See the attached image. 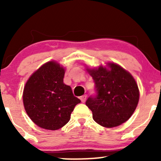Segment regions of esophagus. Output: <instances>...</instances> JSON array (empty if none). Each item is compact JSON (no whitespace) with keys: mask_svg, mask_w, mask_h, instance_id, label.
<instances>
[{"mask_svg":"<svg viewBox=\"0 0 161 161\" xmlns=\"http://www.w3.org/2000/svg\"><path fill=\"white\" fill-rule=\"evenodd\" d=\"M86 98H87V95H84L81 96V97H80V100H81V101H82V103H84L85 101H86Z\"/></svg>","mask_w":161,"mask_h":161,"instance_id":"obj_1","label":"esophagus"}]
</instances>
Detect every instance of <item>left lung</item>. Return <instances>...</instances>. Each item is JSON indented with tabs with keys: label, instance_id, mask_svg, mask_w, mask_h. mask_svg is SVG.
<instances>
[{
	"label": "left lung",
	"instance_id": "left-lung-1",
	"mask_svg": "<svg viewBox=\"0 0 161 161\" xmlns=\"http://www.w3.org/2000/svg\"><path fill=\"white\" fill-rule=\"evenodd\" d=\"M108 68L87 69L95 84V96L86 104L96 123L107 128L121 125L132 115L139 100L138 85L128 71L114 63Z\"/></svg>",
	"mask_w": 161,
	"mask_h": 161
}]
</instances>
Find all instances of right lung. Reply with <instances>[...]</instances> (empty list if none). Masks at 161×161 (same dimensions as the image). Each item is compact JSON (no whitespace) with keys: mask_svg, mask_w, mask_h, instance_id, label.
<instances>
[{"mask_svg":"<svg viewBox=\"0 0 161 161\" xmlns=\"http://www.w3.org/2000/svg\"><path fill=\"white\" fill-rule=\"evenodd\" d=\"M65 69L55 61L42 65L29 77L23 90V104L28 116L38 126L57 130L70 119L81 101L71 87L64 83Z\"/></svg>","mask_w":161,"mask_h":161,"instance_id":"1","label":"right lung"}]
</instances>
